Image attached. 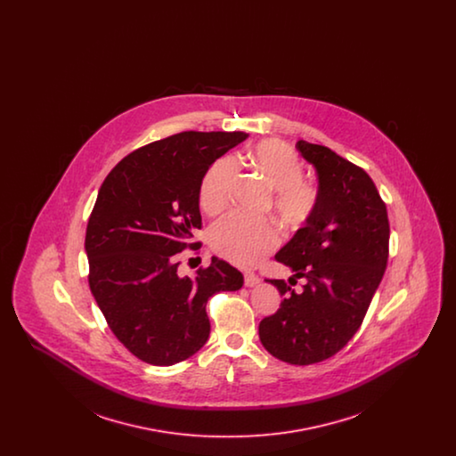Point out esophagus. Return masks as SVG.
<instances>
[{"instance_id":"obj_1","label":"esophagus","mask_w":456,"mask_h":456,"mask_svg":"<svg viewBox=\"0 0 456 456\" xmlns=\"http://www.w3.org/2000/svg\"><path fill=\"white\" fill-rule=\"evenodd\" d=\"M258 282H260V279H258L256 273H253V272H246L244 273V285L246 287H253V285H256Z\"/></svg>"}]
</instances>
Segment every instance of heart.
Here are the masks:
<instances>
[{"label":"heart","instance_id":"obj_1","mask_svg":"<svg viewBox=\"0 0 456 456\" xmlns=\"http://www.w3.org/2000/svg\"><path fill=\"white\" fill-rule=\"evenodd\" d=\"M249 164L273 190L270 210L285 229L297 232L304 229L320 208V186L304 177L303 160L281 140H263L248 153ZM238 162L232 157L216 160L200 184V208L207 216L222 212L232 193ZM281 232L272 220H251L231 214L210 229V246L218 256L239 266H253L273 251Z\"/></svg>","mask_w":456,"mask_h":456}]
</instances>
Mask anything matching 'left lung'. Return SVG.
Here are the masks:
<instances>
[{
  "instance_id": "8db88e82",
  "label": "left lung",
  "mask_w": 456,
  "mask_h": 456,
  "mask_svg": "<svg viewBox=\"0 0 456 456\" xmlns=\"http://www.w3.org/2000/svg\"><path fill=\"white\" fill-rule=\"evenodd\" d=\"M296 147L318 171L322 201L275 256L292 268L289 282L304 279L303 290L266 279L283 301L261 320L260 340L273 357L307 366L335 355L362 325L388 263L390 222L362 167L323 145L299 140Z\"/></svg>"
}]
</instances>
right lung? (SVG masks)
Instances as JSON below:
<instances>
[{
  "label": "right lung",
  "instance_id": "1",
  "mask_svg": "<svg viewBox=\"0 0 456 456\" xmlns=\"http://www.w3.org/2000/svg\"><path fill=\"white\" fill-rule=\"evenodd\" d=\"M246 136L175 133L126 155L99 190L86 234L88 285L110 331L147 364L173 366L196 354L210 335L208 299L244 283L217 256L183 277L179 253L201 246L203 175Z\"/></svg>",
  "mask_w": 456,
  "mask_h": 456
}]
</instances>
